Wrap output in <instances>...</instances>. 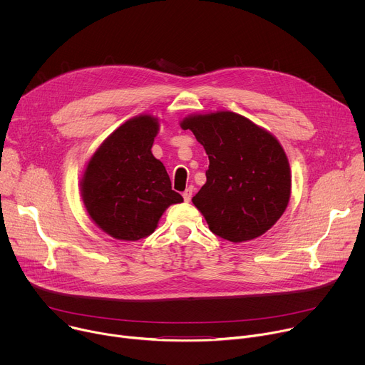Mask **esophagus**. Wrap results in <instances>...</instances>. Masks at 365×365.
Returning <instances> with one entry per match:
<instances>
[{
	"label": "esophagus",
	"mask_w": 365,
	"mask_h": 365,
	"mask_svg": "<svg viewBox=\"0 0 365 365\" xmlns=\"http://www.w3.org/2000/svg\"><path fill=\"white\" fill-rule=\"evenodd\" d=\"M183 199H185V202H189L190 199H192V195H193V189L192 187H187L183 193Z\"/></svg>",
	"instance_id": "34e87169"
}]
</instances>
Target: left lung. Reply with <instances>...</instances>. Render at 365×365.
Wrapping results in <instances>:
<instances>
[{
	"label": "left lung",
	"instance_id": "obj_1",
	"mask_svg": "<svg viewBox=\"0 0 365 365\" xmlns=\"http://www.w3.org/2000/svg\"><path fill=\"white\" fill-rule=\"evenodd\" d=\"M180 127L195 134L210 159L206 183L192 197L210 230L231 242L269 231L286 211L292 189L277 138L231 111L189 115Z\"/></svg>",
	"mask_w": 365,
	"mask_h": 365
}]
</instances>
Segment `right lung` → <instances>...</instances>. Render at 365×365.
Returning <instances> with one entry per match:
<instances>
[{
  "label": "right lung",
  "mask_w": 365,
  "mask_h": 365,
  "mask_svg": "<svg viewBox=\"0 0 365 365\" xmlns=\"http://www.w3.org/2000/svg\"><path fill=\"white\" fill-rule=\"evenodd\" d=\"M158 133V118L134 117L103 140L85 168L81 193L86 212L117 240L137 241L153 234L168 207L183 202L151 153Z\"/></svg>",
  "instance_id": "1"
}]
</instances>
